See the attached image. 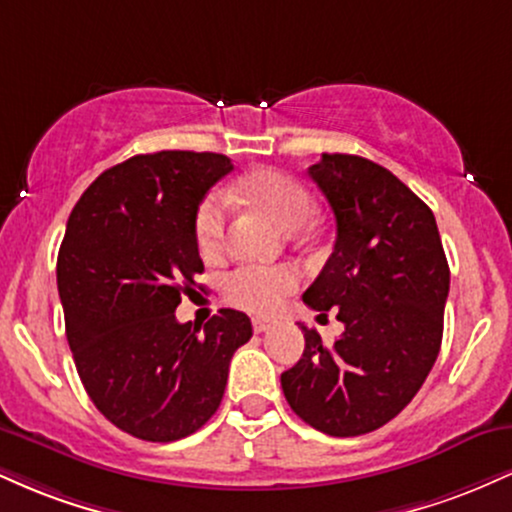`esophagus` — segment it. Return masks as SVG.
I'll list each match as a JSON object with an SVG mask.
<instances>
[{
    "label": "esophagus",
    "mask_w": 512,
    "mask_h": 512,
    "mask_svg": "<svg viewBox=\"0 0 512 512\" xmlns=\"http://www.w3.org/2000/svg\"><path fill=\"white\" fill-rule=\"evenodd\" d=\"M274 325H276V320H269V317H252V330H255L257 334L272 330Z\"/></svg>",
    "instance_id": "obj_1"
}]
</instances>
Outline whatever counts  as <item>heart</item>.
I'll return each mask as SVG.
<instances>
[{
	"label": "heart",
	"mask_w": 512,
	"mask_h": 512,
	"mask_svg": "<svg viewBox=\"0 0 512 512\" xmlns=\"http://www.w3.org/2000/svg\"><path fill=\"white\" fill-rule=\"evenodd\" d=\"M236 197L267 214L286 233L301 231L313 219V199L308 190L276 168L250 170L236 185ZM223 226H226L223 199L209 195L199 204L195 216V240L202 255H214L221 248ZM298 281L301 276L289 264H276V267L243 264L223 279V296L243 310L272 313L296 289Z\"/></svg>",
	"instance_id": "obj_1"
}]
</instances>
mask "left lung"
<instances>
[{
    "instance_id": "1",
    "label": "left lung",
    "mask_w": 512,
    "mask_h": 512,
    "mask_svg": "<svg viewBox=\"0 0 512 512\" xmlns=\"http://www.w3.org/2000/svg\"><path fill=\"white\" fill-rule=\"evenodd\" d=\"M308 175L330 202L337 240L303 301L320 315L337 310L344 334L325 346L301 325L303 356L281 373V390L317 431L363 436L395 419L431 373L450 267L433 211L387 168L322 154Z\"/></svg>"
}]
</instances>
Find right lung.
I'll return each instance as SVG.
<instances>
[{
  "label": "right lung",
  "mask_w": 512,
  "mask_h": 512,
  "mask_svg": "<svg viewBox=\"0 0 512 512\" xmlns=\"http://www.w3.org/2000/svg\"><path fill=\"white\" fill-rule=\"evenodd\" d=\"M231 158L156 151L91 182L57 255L67 342L88 397L134 438L170 443L219 409L228 366L250 342V317L221 308L199 330L175 320L204 272L195 216Z\"/></svg>",
  "instance_id": "1"
}]
</instances>
